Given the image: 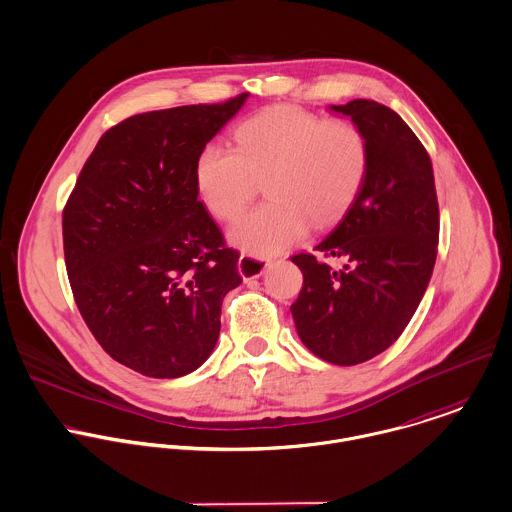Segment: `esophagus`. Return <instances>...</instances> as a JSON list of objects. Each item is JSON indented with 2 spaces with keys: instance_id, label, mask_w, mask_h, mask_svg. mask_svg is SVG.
Here are the masks:
<instances>
[{
  "instance_id": "esophagus-1",
  "label": "esophagus",
  "mask_w": 512,
  "mask_h": 512,
  "mask_svg": "<svg viewBox=\"0 0 512 512\" xmlns=\"http://www.w3.org/2000/svg\"><path fill=\"white\" fill-rule=\"evenodd\" d=\"M269 261L265 259H257V257H251V255H241L239 257V275L245 279V281H251V279H257L263 275V271L267 269Z\"/></svg>"
}]
</instances>
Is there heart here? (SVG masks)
Segmentation results:
<instances>
[{"label":"heart","instance_id":"obj_1","mask_svg":"<svg viewBox=\"0 0 512 512\" xmlns=\"http://www.w3.org/2000/svg\"><path fill=\"white\" fill-rule=\"evenodd\" d=\"M237 148L204 146L196 182L209 211L233 219L267 178L271 200L243 213L229 239L243 251L277 255L307 235L310 221L324 227L356 198L366 170L364 134L346 120H322L293 104L261 110L235 130Z\"/></svg>","mask_w":512,"mask_h":512}]
</instances>
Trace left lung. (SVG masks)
<instances>
[{"mask_svg": "<svg viewBox=\"0 0 512 512\" xmlns=\"http://www.w3.org/2000/svg\"><path fill=\"white\" fill-rule=\"evenodd\" d=\"M368 144L364 182L340 223L314 251L342 269L293 255L303 289L291 305L299 338L336 366L390 348L419 305L437 257L439 205L427 150L398 112L368 99L330 104Z\"/></svg>", "mask_w": 512, "mask_h": 512, "instance_id": "8db88e82", "label": "left lung"}]
</instances>
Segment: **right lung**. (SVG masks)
Listing matches in <instances>:
<instances>
[{"mask_svg": "<svg viewBox=\"0 0 512 512\" xmlns=\"http://www.w3.org/2000/svg\"><path fill=\"white\" fill-rule=\"evenodd\" d=\"M247 97L112 126L63 209L75 303L104 352L142 376L198 370L215 348L223 297L243 281L239 253L198 200L196 162Z\"/></svg>", "mask_w": 512, "mask_h": 512, "instance_id": "add662e5", "label": "right lung"}]
</instances>
